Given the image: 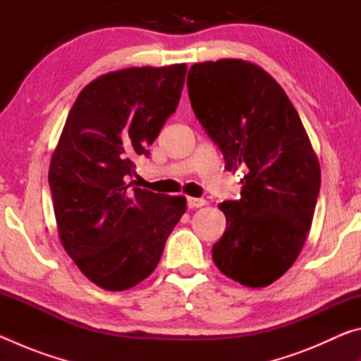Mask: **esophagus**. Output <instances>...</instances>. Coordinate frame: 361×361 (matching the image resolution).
<instances>
[{"mask_svg": "<svg viewBox=\"0 0 361 361\" xmlns=\"http://www.w3.org/2000/svg\"><path fill=\"white\" fill-rule=\"evenodd\" d=\"M207 204L205 199H199V197H188V207L189 209H200Z\"/></svg>", "mask_w": 361, "mask_h": 361, "instance_id": "esophagus-1", "label": "esophagus"}]
</instances>
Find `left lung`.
Segmentation results:
<instances>
[{
	"label": "left lung",
	"instance_id": "left-lung-1",
	"mask_svg": "<svg viewBox=\"0 0 361 361\" xmlns=\"http://www.w3.org/2000/svg\"><path fill=\"white\" fill-rule=\"evenodd\" d=\"M188 90L226 169L245 172L240 199L218 205L226 231L212 248L213 261L234 282L262 288L288 271L307 239L320 191L319 157L282 85L256 63H194Z\"/></svg>",
	"mask_w": 361,
	"mask_h": 361
}]
</instances>
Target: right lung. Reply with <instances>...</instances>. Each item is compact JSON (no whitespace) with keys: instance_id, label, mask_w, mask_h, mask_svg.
<instances>
[{"instance_id":"right-lung-1","label":"right lung","mask_w":361,"mask_h":361,"mask_svg":"<svg viewBox=\"0 0 361 361\" xmlns=\"http://www.w3.org/2000/svg\"><path fill=\"white\" fill-rule=\"evenodd\" d=\"M186 63L102 75L79 92L49 167L60 242L85 277L124 291L154 271L185 195L127 183L175 113ZM132 184L136 186L131 188Z\"/></svg>"}]
</instances>
